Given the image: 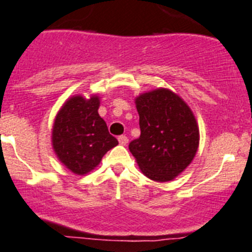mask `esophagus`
<instances>
[{"label": "esophagus", "mask_w": 252, "mask_h": 252, "mask_svg": "<svg viewBox=\"0 0 252 252\" xmlns=\"http://www.w3.org/2000/svg\"><path fill=\"white\" fill-rule=\"evenodd\" d=\"M118 140H119V143H121L122 146H126V143H128V137H126V135H121V137L118 138Z\"/></svg>", "instance_id": "esophagus-1"}]
</instances>
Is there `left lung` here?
I'll return each instance as SVG.
<instances>
[{
  "instance_id": "1",
  "label": "left lung",
  "mask_w": 252,
  "mask_h": 252,
  "mask_svg": "<svg viewBox=\"0 0 252 252\" xmlns=\"http://www.w3.org/2000/svg\"><path fill=\"white\" fill-rule=\"evenodd\" d=\"M140 137L129 143L143 174L158 182L173 180L196 156L199 133L189 106L167 89L135 99Z\"/></svg>"
}]
</instances>
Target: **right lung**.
I'll return each instance as SVG.
<instances>
[{"mask_svg":"<svg viewBox=\"0 0 252 252\" xmlns=\"http://www.w3.org/2000/svg\"><path fill=\"white\" fill-rule=\"evenodd\" d=\"M98 96L89 100L76 95L58 113L53 129V146L59 159L76 174H87L100 163L106 152L118 144L98 114Z\"/></svg>","mask_w":252,"mask_h":252,"instance_id":"obj_1","label":"right lung"}]
</instances>
